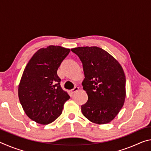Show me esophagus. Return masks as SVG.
I'll return each instance as SVG.
<instances>
[{"label": "esophagus", "mask_w": 151, "mask_h": 151, "mask_svg": "<svg viewBox=\"0 0 151 151\" xmlns=\"http://www.w3.org/2000/svg\"><path fill=\"white\" fill-rule=\"evenodd\" d=\"M78 89H79V88L78 87V86H76V87H75L73 89H72V90L70 91L71 93H76V91H78Z\"/></svg>", "instance_id": "esophagus-1"}]
</instances>
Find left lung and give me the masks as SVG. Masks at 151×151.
Masks as SVG:
<instances>
[{
	"instance_id": "8db88e82",
	"label": "left lung",
	"mask_w": 151,
	"mask_h": 151,
	"mask_svg": "<svg viewBox=\"0 0 151 151\" xmlns=\"http://www.w3.org/2000/svg\"><path fill=\"white\" fill-rule=\"evenodd\" d=\"M83 63L82 83L88 101L82 113L94 123L106 124L121 111L126 97V78L121 65L112 55L98 47L71 49Z\"/></svg>"
}]
</instances>
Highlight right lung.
Segmentation results:
<instances>
[{
	"label": "right lung",
	"instance_id": "add662e5",
	"mask_svg": "<svg viewBox=\"0 0 151 151\" xmlns=\"http://www.w3.org/2000/svg\"><path fill=\"white\" fill-rule=\"evenodd\" d=\"M70 50L60 46L42 48L24 68L18 89L19 101L27 115L37 123L55 121L70 99L61 88L57 75L58 67Z\"/></svg>",
	"mask_w": 151,
	"mask_h": 151
}]
</instances>
